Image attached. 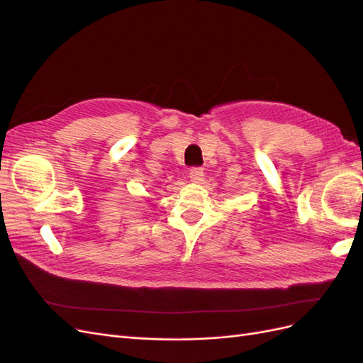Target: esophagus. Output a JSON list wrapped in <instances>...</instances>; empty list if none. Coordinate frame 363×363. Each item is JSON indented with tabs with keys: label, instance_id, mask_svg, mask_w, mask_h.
Returning <instances> with one entry per match:
<instances>
[{
	"label": "esophagus",
	"instance_id": "esophagus-1",
	"mask_svg": "<svg viewBox=\"0 0 363 363\" xmlns=\"http://www.w3.org/2000/svg\"><path fill=\"white\" fill-rule=\"evenodd\" d=\"M189 177H191V180L195 182V183H201L203 179H204V171H203V168H192V169L189 171Z\"/></svg>",
	"mask_w": 363,
	"mask_h": 363
}]
</instances>
